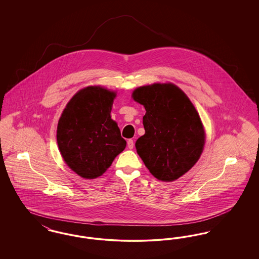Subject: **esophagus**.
Returning <instances> with one entry per match:
<instances>
[{
    "instance_id": "1",
    "label": "esophagus",
    "mask_w": 259,
    "mask_h": 259,
    "mask_svg": "<svg viewBox=\"0 0 259 259\" xmlns=\"http://www.w3.org/2000/svg\"><path fill=\"white\" fill-rule=\"evenodd\" d=\"M127 145H128V148H130V149H132V148H134V141L131 140V139L128 140Z\"/></svg>"
}]
</instances>
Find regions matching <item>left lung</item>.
I'll use <instances>...</instances> for the list:
<instances>
[{
	"mask_svg": "<svg viewBox=\"0 0 259 259\" xmlns=\"http://www.w3.org/2000/svg\"><path fill=\"white\" fill-rule=\"evenodd\" d=\"M132 97L143 105L145 135L136 149L153 177L172 182L188 172L200 158L205 145L204 127L195 107L172 83L136 88Z\"/></svg>",
	"mask_w": 259,
	"mask_h": 259,
	"instance_id": "left-lung-1",
	"label": "left lung"
}]
</instances>
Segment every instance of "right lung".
Returning a JSON list of instances; mask_svg holds the SVG:
<instances>
[{"mask_svg":"<svg viewBox=\"0 0 259 259\" xmlns=\"http://www.w3.org/2000/svg\"><path fill=\"white\" fill-rule=\"evenodd\" d=\"M116 94L101 87L79 90L62 112L57 144L66 164L83 179H96L124 150L126 141L111 117Z\"/></svg>","mask_w":259,"mask_h":259,"instance_id":"obj_1","label":"right lung"}]
</instances>
